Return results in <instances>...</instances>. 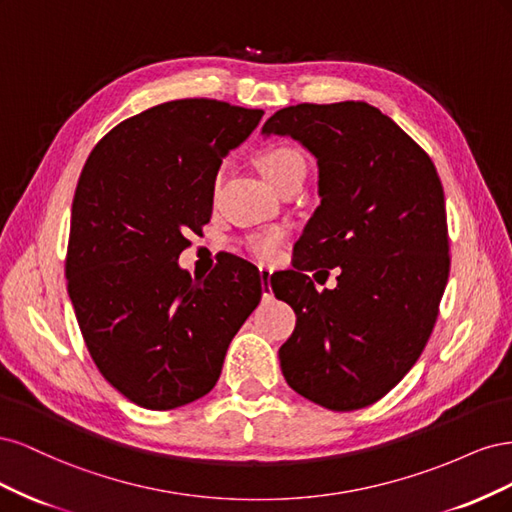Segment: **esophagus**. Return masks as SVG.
I'll return each mask as SVG.
<instances>
[{"mask_svg": "<svg viewBox=\"0 0 512 512\" xmlns=\"http://www.w3.org/2000/svg\"><path fill=\"white\" fill-rule=\"evenodd\" d=\"M258 273H260V286H262V297L265 299H269L271 294H273V290H271V269L269 267H260L258 269Z\"/></svg>", "mask_w": 512, "mask_h": 512, "instance_id": "1", "label": "esophagus"}]
</instances>
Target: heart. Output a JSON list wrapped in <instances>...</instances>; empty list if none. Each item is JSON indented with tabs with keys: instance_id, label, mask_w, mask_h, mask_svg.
I'll list each match as a JSON object with an SVG mask.
<instances>
[{
	"instance_id": "b5f03b06",
	"label": "heart",
	"mask_w": 512,
	"mask_h": 512,
	"mask_svg": "<svg viewBox=\"0 0 512 512\" xmlns=\"http://www.w3.org/2000/svg\"><path fill=\"white\" fill-rule=\"evenodd\" d=\"M305 158L301 156V151H297L294 147H271L265 156L260 160V170L265 179L273 185L282 183L284 179L297 175V173H305ZM280 232H269V235H254L247 241V250H250L252 256H256L258 260H273L277 250H280Z\"/></svg>"
}]
</instances>
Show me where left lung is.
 <instances>
[{"label":"left lung","instance_id":"1","mask_svg":"<svg viewBox=\"0 0 512 512\" xmlns=\"http://www.w3.org/2000/svg\"><path fill=\"white\" fill-rule=\"evenodd\" d=\"M262 134L290 136L318 164L320 205L294 271L271 288L297 314L280 365L290 389L350 412L384 397L421 356L448 282L444 190L427 153L367 102L297 104ZM343 273L318 293L303 270Z\"/></svg>","mask_w":512,"mask_h":512}]
</instances>
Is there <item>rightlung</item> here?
Returning <instances> with one entry per match:
<instances>
[{"mask_svg": "<svg viewBox=\"0 0 512 512\" xmlns=\"http://www.w3.org/2000/svg\"><path fill=\"white\" fill-rule=\"evenodd\" d=\"M260 108L188 98L121 121L91 151L76 185L66 256L68 294L91 359L147 410L207 395L262 294L258 269L224 256L192 280L179 267L188 232L213 209L215 177Z\"/></svg>", "mask_w": 512, "mask_h": 512, "instance_id": "right-lung-1", "label": "right lung"}]
</instances>
